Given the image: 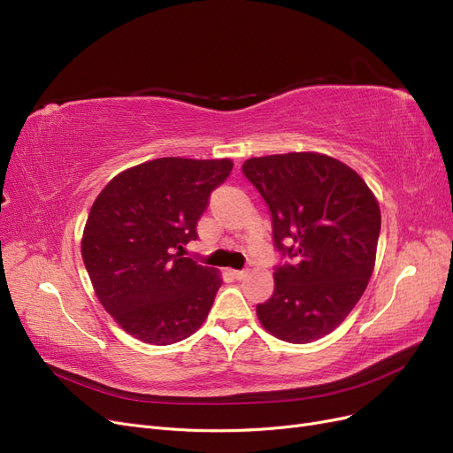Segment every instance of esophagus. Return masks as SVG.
Masks as SVG:
<instances>
[{
  "instance_id": "esophagus-1",
  "label": "esophagus",
  "mask_w": 453,
  "mask_h": 453,
  "mask_svg": "<svg viewBox=\"0 0 453 453\" xmlns=\"http://www.w3.org/2000/svg\"><path fill=\"white\" fill-rule=\"evenodd\" d=\"M246 274H248V271H231V276L235 280H242V278H246Z\"/></svg>"
}]
</instances>
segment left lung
<instances>
[{
    "instance_id": "obj_1",
    "label": "left lung",
    "mask_w": 453,
    "mask_h": 453,
    "mask_svg": "<svg viewBox=\"0 0 453 453\" xmlns=\"http://www.w3.org/2000/svg\"><path fill=\"white\" fill-rule=\"evenodd\" d=\"M244 177L271 211L274 293L261 325L289 343L319 340L343 323L372 278L380 209L362 177L319 153L250 158Z\"/></svg>"
}]
</instances>
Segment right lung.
I'll return each mask as SVG.
<instances>
[{"instance_id":"add662e5","label":"right lung","mask_w":453,"mask_h":453,"mask_svg":"<svg viewBox=\"0 0 453 453\" xmlns=\"http://www.w3.org/2000/svg\"><path fill=\"white\" fill-rule=\"evenodd\" d=\"M233 162L157 158L113 177L98 194L81 239V257L100 304L130 336L172 345L194 334L222 280L182 257L197 220Z\"/></svg>"}]
</instances>
